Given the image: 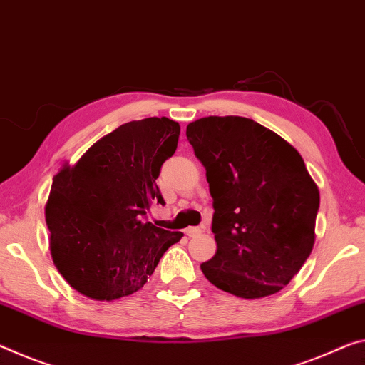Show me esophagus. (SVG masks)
<instances>
[{"instance_id":"1","label":"esophagus","mask_w":365,"mask_h":365,"mask_svg":"<svg viewBox=\"0 0 365 365\" xmlns=\"http://www.w3.org/2000/svg\"><path fill=\"white\" fill-rule=\"evenodd\" d=\"M201 232H203V230H201L200 227H188L187 229V235L188 237H196V235H200Z\"/></svg>"}]
</instances>
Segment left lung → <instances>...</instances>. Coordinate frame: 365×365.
Instances as JSON below:
<instances>
[{"instance_id": "left-lung-1", "label": "left lung", "mask_w": 365, "mask_h": 365, "mask_svg": "<svg viewBox=\"0 0 365 365\" xmlns=\"http://www.w3.org/2000/svg\"><path fill=\"white\" fill-rule=\"evenodd\" d=\"M206 169L217 250L206 279L242 299L273 296L299 273L315 244L320 192L302 155L244 117H205L187 126Z\"/></svg>"}]
</instances>
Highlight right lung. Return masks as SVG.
<instances>
[{
    "mask_svg": "<svg viewBox=\"0 0 365 365\" xmlns=\"http://www.w3.org/2000/svg\"><path fill=\"white\" fill-rule=\"evenodd\" d=\"M180 125L165 117L118 126L53 177L45 205L50 253L66 282L92 300L140 291L183 232L143 216L164 205L155 178L175 153Z\"/></svg>",
    "mask_w": 365,
    "mask_h": 365,
    "instance_id": "add662e5",
    "label": "right lung"
}]
</instances>
